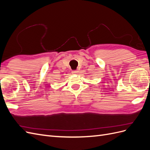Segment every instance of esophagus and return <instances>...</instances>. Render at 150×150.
<instances>
[{"label":"esophagus","instance_id":"esophagus-1","mask_svg":"<svg viewBox=\"0 0 150 150\" xmlns=\"http://www.w3.org/2000/svg\"><path fill=\"white\" fill-rule=\"evenodd\" d=\"M77 72H78V71H72V74H76V73H77Z\"/></svg>","mask_w":150,"mask_h":150}]
</instances>
